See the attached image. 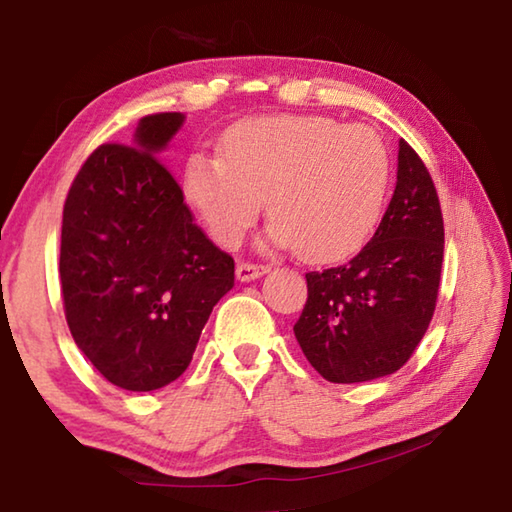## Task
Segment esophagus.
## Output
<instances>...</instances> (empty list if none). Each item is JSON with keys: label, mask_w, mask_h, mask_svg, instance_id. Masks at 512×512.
Here are the masks:
<instances>
[{"label": "esophagus", "mask_w": 512, "mask_h": 512, "mask_svg": "<svg viewBox=\"0 0 512 512\" xmlns=\"http://www.w3.org/2000/svg\"><path fill=\"white\" fill-rule=\"evenodd\" d=\"M264 273H268V266L264 264H248V262L237 264V277L241 282L257 280V277H262Z\"/></svg>", "instance_id": "1"}]
</instances>
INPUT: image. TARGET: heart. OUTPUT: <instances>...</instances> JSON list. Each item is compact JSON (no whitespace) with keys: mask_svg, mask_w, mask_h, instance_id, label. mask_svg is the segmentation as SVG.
<instances>
[{"mask_svg":"<svg viewBox=\"0 0 512 512\" xmlns=\"http://www.w3.org/2000/svg\"><path fill=\"white\" fill-rule=\"evenodd\" d=\"M393 162L368 126L318 115L248 117L221 137V155L194 153L183 192L210 237L235 248L264 207L271 239L329 264L368 244L384 214Z\"/></svg>","mask_w":512,"mask_h":512,"instance_id":"b5f03b06","label":"heart"}]
</instances>
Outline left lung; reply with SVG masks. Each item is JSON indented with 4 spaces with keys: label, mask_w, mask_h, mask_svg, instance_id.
Instances as JSON below:
<instances>
[{
    "label": "left lung",
    "mask_w": 512,
    "mask_h": 512,
    "mask_svg": "<svg viewBox=\"0 0 512 512\" xmlns=\"http://www.w3.org/2000/svg\"><path fill=\"white\" fill-rule=\"evenodd\" d=\"M445 225L427 167L400 140L397 185L375 235L345 266L307 273L293 325L307 361L334 384L393 375L436 309Z\"/></svg>",
    "instance_id": "1"
}]
</instances>
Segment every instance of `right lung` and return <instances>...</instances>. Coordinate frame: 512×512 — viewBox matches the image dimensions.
I'll list each match as a JSON object with an SVG mask.
<instances>
[{
  "instance_id": "1",
  "label": "right lung",
  "mask_w": 512,
  "mask_h": 512,
  "mask_svg": "<svg viewBox=\"0 0 512 512\" xmlns=\"http://www.w3.org/2000/svg\"><path fill=\"white\" fill-rule=\"evenodd\" d=\"M180 112L140 119L133 146L101 144L69 187L60 291L76 345L110 384L155 391L187 370L235 259L194 223L158 153Z\"/></svg>"
}]
</instances>
